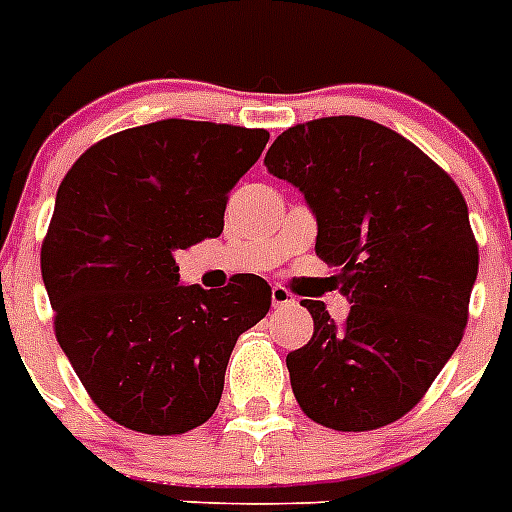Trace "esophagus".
Returning <instances> with one entry per match:
<instances>
[{
    "label": "esophagus",
    "mask_w": 512,
    "mask_h": 512,
    "mask_svg": "<svg viewBox=\"0 0 512 512\" xmlns=\"http://www.w3.org/2000/svg\"><path fill=\"white\" fill-rule=\"evenodd\" d=\"M270 299H273L275 309H283V306H293V304H296V299H293V293L288 291V288H283V286H273V291H270Z\"/></svg>",
    "instance_id": "obj_1"
}]
</instances>
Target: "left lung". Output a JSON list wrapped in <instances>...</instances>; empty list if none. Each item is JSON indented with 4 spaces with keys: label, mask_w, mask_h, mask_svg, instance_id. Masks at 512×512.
<instances>
[{
    "label": "left lung",
    "mask_w": 512,
    "mask_h": 512,
    "mask_svg": "<svg viewBox=\"0 0 512 512\" xmlns=\"http://www.w3.org/2000/svg\"><path fill=\"white\" fill-rule=\"evenodd\" d=\"M265 167L304 193L319 226L314 250L353 304L345 324L322 301L301 304L314 335L286 358L293 397L324 428L391 425L464 337L479 270L464 195L412 141L355 115L288 128Z\"/></svg>",
    "instance_id": "obj_1"
}]
</instances>
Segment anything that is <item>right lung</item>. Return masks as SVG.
<instances>
[{"instance_id": "right-lung-1", "label": "right lung", "mask_w": 512, "mask_h": 512, "mask_svg": "<svg viewBox=\"0 0 512 512\" xmlns=\"http://www.w3.org/2000/svg\"><path fill=\"white\" fill-rule=\"evenodd\" d=\"M270 133L208 121L126 128L84 151L59 185L41 273L53 332L82 386L136 433L180 435L216 412L237 337L270 309L239 273L180 286L175 252L224 231L229 190Z\"/></svg>"}]
</instances>
